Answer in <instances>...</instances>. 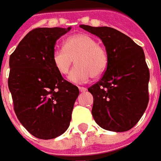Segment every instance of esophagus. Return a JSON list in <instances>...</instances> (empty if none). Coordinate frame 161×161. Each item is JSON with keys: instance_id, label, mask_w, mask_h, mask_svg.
<instances>
[{"instance_id": "1", "label": "esophagus", "mask_w": 161, "mask_h": 161, "mask_svg": "<svg viewBox=\"0 0 161 161\" xmlns=\"http://www.w3.org/2000/svg\"><path fill=\"white\" fill-rule=\"evenodd\" d=\"M78 89H79V91H80V92H84V91H87V89L84 87H78Z\"/></svg>"}]
</instances>
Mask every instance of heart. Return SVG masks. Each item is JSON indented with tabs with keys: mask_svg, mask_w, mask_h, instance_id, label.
I'll list each match as a JSON object with an SVG mask.
<instances>
[{
	"mask_svg": "<svg viewBox=\"0 0 161 161\" xmlns=\"http://www.w3.org/2000/svg\"><path fill=\"white\" fill-rule=\"evenodd\" d=\"M56 70L62 76L69 73L74 60L77 65L71 70L69 79L76 84L87 82L91 77H98L104 73L108 63V53L98 45L93 37L78 33L68 37L64 48H57L52 55Z\"/></svg>",
	"mask_w": 161,
	"mask_h": 161,
	"instance_id": "obj_1",
	"label": "heart"
}]
</instances>
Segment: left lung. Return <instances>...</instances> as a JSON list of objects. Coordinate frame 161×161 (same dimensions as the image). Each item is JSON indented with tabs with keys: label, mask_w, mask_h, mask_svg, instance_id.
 Listing matches in <instances>:
<instances>
[{
	"label": "left lung",
	"mask_w": 161,
	"mask_h": 161,
	"mask_svg": "<svg viewBox=\"0 0 161 161\" xmlns=\"http://www.w3.org/2000/svg\"><path fill=\"white\" fill-rule=\"evenodd\" d=\"M80 27L101 39L108 56L101 79L88 89L94 98L93 118L106 130L128 131L140 121L148 104L150 75L144 52L112 27Z\"/></svg>",
	"instance_id": "1"
}]
</instances>
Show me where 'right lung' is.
Segmentation results:
<instances>
[{
	"mask_svg": "<svg viewBox=\"0 0 161 161\" xmlns=\"http://www.w3.org/2000/svg\"><path fill=\"white\" fill-rule=\"evenodd\" d=\"M70 30L38 27L30 31L10 55L9 91L23 127L36 138L49 140L69 128L78 88L53 65L57 40Z\"/></svg>",
	"mask_w": 161,
	"mask_h": 161,
	"instance_id": "add662e5",
	"label": "right lung"
}]
</instances>
